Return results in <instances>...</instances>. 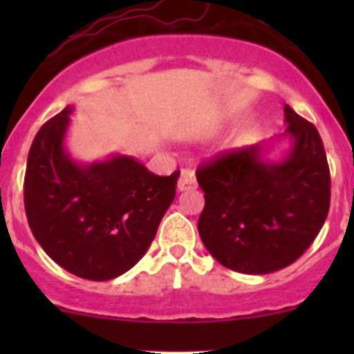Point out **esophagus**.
Segmentation results:
<instances>
[{
    "instance_id": "esophagus-1",
    "label": "esophagus",
    "mask_w": 354,
    "mask_h": 354,
    "mask_svg": "<svg viewBox=\"0 0 354 354\" xmlns=\"http://www.w3.org/2000/svg\"><path fill=\"white\" fill-rule=\"evenodd\" d=\"M196 188V176L191 168H181V176L178 180V191H188Z\"/></svg>"
}]
</instances>
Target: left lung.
<instances>
[{
    "instance_id": "1",
    "label": "left lung",
    "mask_w": 354,
    "mask_h": 354,
    "mask_svg": "<svg viewBox=\"0 0 354 354\" xmlns=\"http://www.w3.org/2000/svg\"><path fill=\"white\" fill-rule=\"evenodd\" d=\"M286 129L198 168L205 191L198 231L209 254L230 270L268 274L290 266L318 236L330 209V168L318 129L284 104ZM288 140L278 162L266 156Z\"/></svg>"
}]
</instances>
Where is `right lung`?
<instances>
[{
    "mask_svg": "<svg viewBox=\"0 0 354 354\" xmlns=\"http://www.w3.org/2000/svg\"><path fill=\"white\" fill-rule=\"evenodd\" d=\"M75 106L36 133L24 176V209L55 263L91 281L118 278L143 258L176 194L180 171L156 176L126 154L81 163L66 148Z\"/></svg>",
    "mask_w": 354,
    "mask_h": 354,
    "instance_id": "right-lung-1",
    "label": "right lung"
}]
</instances>
